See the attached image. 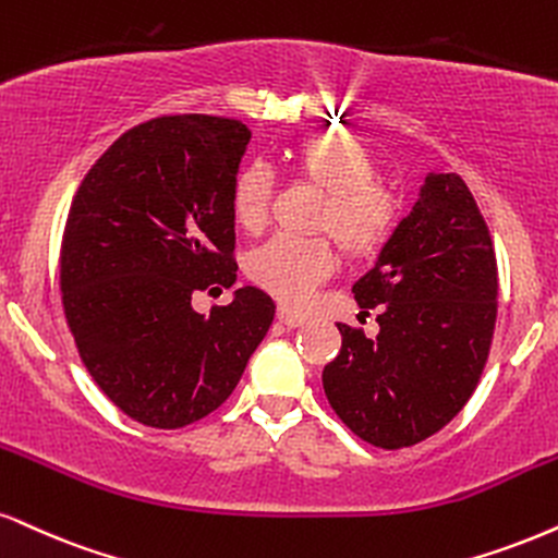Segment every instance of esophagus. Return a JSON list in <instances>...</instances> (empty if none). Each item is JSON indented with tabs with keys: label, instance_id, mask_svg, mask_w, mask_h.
I'll list each match as a JSON object with an SVG mask.
<instances>
[{
	"label": "esophagus",
	"instance_id": "34e87169",
	"mask_svg": "<svg viewBox=\"0 0 558 558\" xmlns=\"http://www.w3.org/2000/svg\"><path fill=\"white\" fill-rule=\"evenodd\" d=\"M277 318H279L281 326H287V328H298V326H302V323H305V315L294 313V311H290V307H279Z\"/></svg>",
	"mask_w": 558,
	"mask_h": 558
}]
</instances>
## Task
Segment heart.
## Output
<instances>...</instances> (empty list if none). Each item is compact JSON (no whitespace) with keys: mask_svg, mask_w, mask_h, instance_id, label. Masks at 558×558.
<instances>
[{"mask_svg":"<svg viewBox=\"0 0 558 558\" xmlns=\"http://www.w3.org/2000/svg\"><path fill=\"white\" fill-rule=\"evenodd\" d=\"M292 162L307 181L328 191L323 227H331L339 243L354 256L380 251L398 222V202L375 183L377 165L367 147L343 132H315L294 144ZM271 194L274 173L268 165L245 162L230 191L235 222L247 232L260 230L268 219ZM245 271L260 290L287 305H300L336 271V251L326 238L281 232L247 253Z\"/></svg>","mask_w":558,"mask_h":558,"instance_id":"obj_1","label":"heart"}]
</instances>
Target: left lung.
I'll list each match as a JSON object with an SVG mask.
<instances>
[{"mask_svg":"<svg viewBox=\"0 0 558 558\" xmlns=\"http://www.w3.org/2000/svg\"><path fill=\"white\" fill-rule=\"evenodd\" d=\"M497 256L476 198L456 173H426L375 266L356 279L362 311L380 333L339 326L341 352L323 390L364 442L398 450L450 422L469 403L497 323Z\"/></svg>","mask_w":558,"mask_h":558,"instance_id":"obj_1","label":"left lung"}]
</instances>
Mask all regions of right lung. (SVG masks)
I'll return each instance as SVG.
<instances>
[{"label": "right lung", "instance_id": "add662e5", "mask_svg": "<svg viewBox=\"0 0 558 558\" xmlns=\"http://www.w3.org/2000/svg\"><path fill=\"white\" fill-rule=\"evenodd\" d=\"M251 129L219 116H162L121 134L89 168L66 217L61 294L82 362L134 422L178 429L219 409L264 341L277 305L232 287L230 191ZM217 287V290H219Z\"/></svg>", "mask_w": 558, "mask_h": 558}]
</instances>
